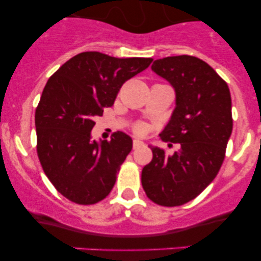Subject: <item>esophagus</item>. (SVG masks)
I'll return each instance as SVG.
<instances>
[{
	"label": "esophagus",
	"instance_id": "34e87169",
	"mask_svg": "<svg viewBox=\"0 0 261 261\" xmlns=\"http://www.w3.org/2000/svg\"><path fill=\"white\" fill-rule=\"evenodd\" d=\"M133 147H134V149H138V148H140V147H144V143L140 142V140H138V139H135V140L133 142Z\"/></svg>",
	"mask_w": 261,
	"mask_h": 261
}]
</instances>
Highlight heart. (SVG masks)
<instances>
[{"label":"heart","mask_w":261,"mask_h":261,"mask_svg":"<svg viewBox=\"0 0 261 261\" xmlns=\"http://www.w3.org/2000/svg\"><path fill=\"white\" fill-rule=\"evenodd\" d=\"M143 131H144V127H143L142 125L140 126H138V127H136V133H139V134H142Z\"/></svg>","instance_id":"b5f03b06"}]
</instances>
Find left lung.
Returning a JSON list of instances; mask_svg holds the SVG:
<instances>
[{"instance_id":"obj_1","label":"left lung","mask_w":261,"mask_h":261,"mask_svg":"<svg viewBox=\"0 0 261 261\" xmlns=\"http://www.w3.org/2000/svg\"><path fill=\"white\" fill-rule=\"evenodd\" d=\"M152 70L176 94V107L160 136L179 143L180 149L167 155L150 147L153 158L143 169L142 184L150 201L174 207L196 198L218 175L233 128L232 99L226 82L196 57L154 60Z\"/></svg>"}]
</instances>
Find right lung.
Instances as JSON below:
<instances>
[{
  "instance_id": "1",
  "label": "right lung",
  "mask_w": 261,
  "mask_h": 261,
  "mask_svg": "<svg viewBox=\"0 0 261 261\" xmlns=\"http://www.w3.org/2000/svg\"><path fill=\"white\" fill-rule=\"evenodd\" d=\"M152 62L86 51L48 79L36 109L37 154L46 176L69 201L94 204L111 193L133 140L121 131L109 142L91 140L94 119L113 106L127 80Z\"/></svg>"
}]
</instances>
